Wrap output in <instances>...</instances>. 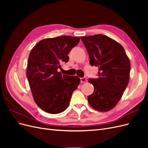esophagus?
Returning <instances> with one entry per match:
<instances>
[{
    "label": "esophagus",
    "mask_w": 148,
    "mask_h": 148,
    "mask_svg": "<svg viewBox=\"0 0 148 148\" xmlns=\"http://www.w3.org/2000/svg\"><path fill=\"white\" fill-rule=\"evenodd\" d=\"M80 81H81V83H86L87 82V79L85 77L81 78H80Z\"/></svg>",
    "instance_id": "1"
}]
</instances>
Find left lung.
Instances as JSON below:
<instances>
[{
	"instance_id": "8db88e82",
	"label": "left lung",
	"mask_w": 148,
	"mask_h": 148,
	"mask_svg": "<svg viewBox=\"0 0 148 148\" xmlns=\"http://www.w3.org/2000/svg\"><path fill=\"white\" fill-rule=\"evenodd\" d=\"M89 63L99 68L98 78L89 79L94 92L88 101L94 109H112L122 97L130 79V61L123 46L103 34L82 36Z\"/></svg>"
}]
</instances>
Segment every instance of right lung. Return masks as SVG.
<instances>
[{"mask_svg":"<svg viewBox=\"0 0 148 148\" xmlns=\"http://www.w3.org/2000/svg\"><path fill=\"white\" fill-rule=\"evenodd\" d=\"M79 40L70 36L46 38L31 49L26 75L35 102L47 113L57 114L66 110L80 83L77 76L58 71L61 64L69 61V53Z\"/></svg>","mask_w":148,"mask_h":148,"instance_id":"right-lung-1","label":"right lung"}]
</instances>
